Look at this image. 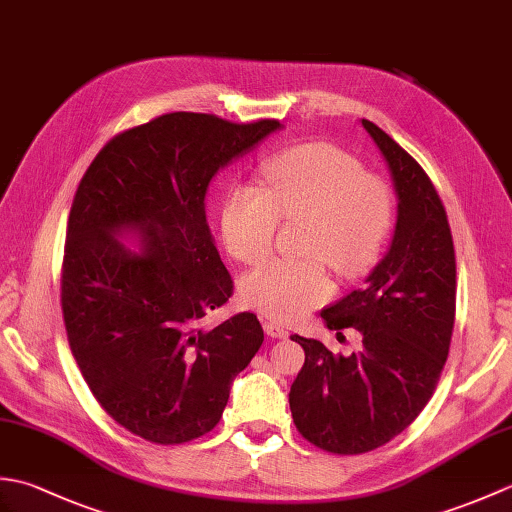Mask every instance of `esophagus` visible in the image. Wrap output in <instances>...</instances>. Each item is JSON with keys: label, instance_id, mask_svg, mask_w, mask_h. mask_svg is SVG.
I'll list each match as a JSON object with an SVG mask.
<instances>
[{"label": "esophagus", "instance_id": "34e87169", "mask_svg": "<svg viewBox=\"0 0 512 512\" xmlns=\"http://www.w3.org/2000/svg\"><path fill=\"white\" fill-rule=\"evenodd\" d=\"M264 330H266V334L270 336V339H286V336H288V330L281 323H277V321H266L264 323Z\"/></svg>", "mask_w": 512, "mask_h": 512}]
</instances>
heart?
<instances>
[{"label":"heart","mask_w":512,"mask_h":512,"mask_svg":"<svg viewBox=\"0 0 512 512\" xmlns=\"http://www.w3.org/2000/svg\"><path fill=\"white\" fill-rule=\"evenodd\" d=\"M268 191L239 184L222 206V237L235 259L270 253L279 220H308V259H270L242 279V299L266 317L292 321L332 295L325 262L343 277L372 268L385 246L394 204L383 180L332 145L288 149L266 165Z\"/></svg>","instance_id":"heart-1"}]
</instances>
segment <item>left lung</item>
I'll use <instances>...</instances> for the list:
<instances>
[{"label":"left lung","mask_w":512,"mask_h":512,"mask_svg":"<svg viewBox=\"0 0 512 512\" xmlns=\"http://www.w3.org/2000/svg\"><path fill=\"white\" fill-rule=\"evenodd\" d=\"M396 191V226L365 286L321 310L328 330L354 328L363 347L306 352L290 387V411L314 447L356 455L383 447L418 418L447 363L455 321V250L447 211L427 173L383 129L363 118Z\"/></svg>","instance_id":"left-lung-1"}]
</instances>
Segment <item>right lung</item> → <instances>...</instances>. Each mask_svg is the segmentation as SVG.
<instances>
[{
    "label": "right lung",
    "mask_w": 512,
    "mask_h": 512,
    "mask_svg": "<svg viewBox=\"0 0 512 512\" xmlns=\"http://www.w3.org/2000/svg\"><path fill=\"white\" fill-rule=\"evenodd\" d=\"M279 129L158 116L112 138L76 189L61 275L70 350L101 407L149 442L209 433L264 343L253 312L200 325L233 295L204 198L217 171Z\"/></svg>",
    "instance_id": "1"
}]
</instances>
